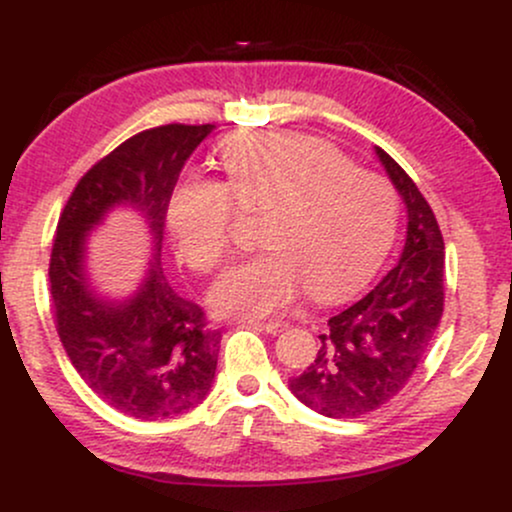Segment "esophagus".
<instances>
[{"label": "esophagus", "instance_id": "esophagus-1", "mask_svg": "<svg viewBox=\"0 0 512 512\" xmlns=\"http://www.w3.org/2000/svg\"><path fill=\"white\" fill-rule=\"evenodd\" d=\"M245 325L252 327V330H262L267 334H276L284 330V325L281 322H260V320H245Z\"/></svg>", "mask_w": 512, "mask_h": 512}]
</instances>
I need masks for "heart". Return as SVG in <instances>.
Instances as JSON below:
<instances>
[{
  "label": "heart",
  "instance_id": "heart-1",
  "mask_svg": "<svg viewBox=\"0 0 512 512\" xmlns=\"http://www.w3.org/2000/svg\"><path fill=\"white\" fill-rule=\"evenodd\" d=\"M223 182L185 180L168 202L175 252L199 274L228 255L233 207L267 214V252L228 269L209 293L219 315L272 317L305 286L334 301L373 276L397 233L395 187L337 146L298 132L238 134L221 146Z\"/></svg>",
  "mask_w": 512,
  "mask_h": 512
}]
</instances>
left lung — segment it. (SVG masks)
<instances>
[{
    "mask_svg": "<svg viewBox=\"0 0 512 512\" xmlns=\"http://www.w3.org/2000/svg\"><path fill=\"white\" fill-rule=\"evenodd\" d=\"M407 207L397 267L361 301L327 320L315 361L289 380L305 407L358 419L399 395L424 361L443 315L445 243L431 204L404 168L375 149Z\"/></svg>",
    "mask_w": 512,
    "mask_h": 512,
    "instance_id": "left-lung-1",
    "label": "left lung"
}]
</instances>
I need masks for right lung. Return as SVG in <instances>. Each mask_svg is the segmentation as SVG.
<instances>
[{
	"mask_svg": "<svg viewBox=\"0 0 512 512\" xmlns=\"http://www.w3.org/2000/svg\"><path fill=\"white\" fill-rule=\"evenodd\" d=\"M214 125H161L93 163L64 204L50 255L55 327L69 361L103 402L142 421L170 419L209 395L221 332L168 284L161 267L166 211L178 175ZM117 203L145 214L157 255L140 291L103 302L83 272L85 233Z\"/></svg>",
	"mask_w": 512,
	"mask_h": 512,
	"instance_id": "obj_1",
	"label": "right lung"
}]
</instances>
